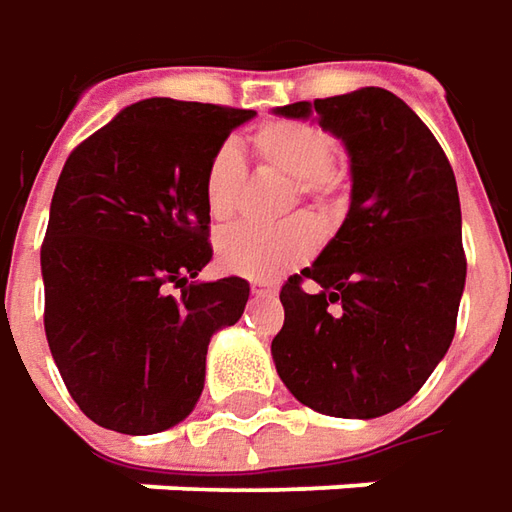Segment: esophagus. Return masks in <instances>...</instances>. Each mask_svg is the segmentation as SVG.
<instances>
[{"label":"esophagus","mask_w":512,"mask_h":512,"mask_svg":"<svg viewBox=\"0 0 512 512\" xmlns=\"http://www.w3.org/2000/svg\"><path fill=\"white\" fill-rule=\"evenodd\" d=\"M252 294H255V297H274V294H277V286L269 283V280H252Z\"/></svg>","instance_id":"34e87169"}]
</instances>
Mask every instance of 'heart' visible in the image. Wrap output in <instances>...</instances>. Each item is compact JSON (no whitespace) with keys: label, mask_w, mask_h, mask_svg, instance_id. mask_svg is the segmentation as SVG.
<instances>
[{"label":"heart","mask_w":512,"mask_h":512,"mask_svg":"<svg viewBox=\"0 0 512 512\" xmlns=\"http://www.w3.org/2000/svg\"><path fill=\"white\" fill-rule=\"evenodd\" d=\"M249 150L260 169L289 178L283 209L311 203L323 218L348 201V169L334 158V135L306 118H272L249 133ZM246 164L235 147L223 144L203 167V203L215 223H229L243 206ZM320 243V226L309 215H291L274 226H238L218 238V263L226 272L274 280L306 263Z\"/></svg>","instance_id":"heart-1"}]
</instances>
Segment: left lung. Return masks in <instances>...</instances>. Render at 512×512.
Segmentation results:
<instances>
[{"mask_svg": "<svg viewBox=\"0 0 512 512\" xmlns=\"http://www.w3.org/2000/svg\"><path fill=\"white\" fill-rule=\"evenodd\" d=\"M277 113L314 115L351 158L340 232L280 289L277 374L320 414H391L425 385L456 334L467 260L448 155L425 121L382 87ZM306 279L317 292L302 289Z\"/></svg>", "mask_w": 512, "mask_h": 512, "instance_id": "obj_1", "label": "left lung"}]
</instances>
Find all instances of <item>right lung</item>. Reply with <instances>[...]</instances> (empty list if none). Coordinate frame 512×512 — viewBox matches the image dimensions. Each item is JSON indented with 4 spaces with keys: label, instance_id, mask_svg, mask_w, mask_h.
<instances>
[{
    "label": "right lung",
    "instance_id": "obj_1",
    "mask_svg": "<svg viewBox=\"0 0 512 512\" xmlns=\"http://www.w3.org/2000/svg\"><path fill=\"white\" fill-rule=\"evenodd\" d=\"M252 115L147 98L64 161L42 243L45 334L70 397L107 431L192 414L212 334L246 309L243 277H195L212 260L203 167Z\"/></svg>",
    "mask_w": 512,
    "mask_h": 512
}]
</instances>
